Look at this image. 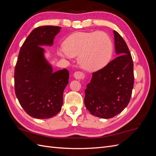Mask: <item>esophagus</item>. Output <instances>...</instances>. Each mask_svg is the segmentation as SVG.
Wrapping results in <instances>:
<instances>
[{"instance_id":"esophagus-1","label":"esophagus","mask_w":156,"mask_h":156,"mask_svg":"<svg viewBox=\"0 0 156 156\" xmlns=\"http://www.w3.org/2000/svg\"><path fill=\"white\" fill-rule=\"evenodd\" d=\"M73 77L75 79H78V80H82L84 79L85 77V75L84 74L81 72H75L73 73Z\"/></svg>"}]
</instances>
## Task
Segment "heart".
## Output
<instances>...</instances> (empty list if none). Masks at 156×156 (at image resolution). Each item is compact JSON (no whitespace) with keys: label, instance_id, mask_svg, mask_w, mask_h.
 I'll list each match as a JSON object with an SVG mask.
<instances>
[{"label":"heart","instance_id":"obj_1","mask_svg":"<svg viewBox=\"0 0 156 156\" xmlns=\"http://www.w3.org/2000/svg\"><path fill=\"white\" fill-rule=\"evenodd\" d=\"M64 50V52L59 53L61 56H78V62L82 68L94 72L109 62L113 45L109 36L104 32H76L65 40Z\"/></svg>","mask_w":156,"mask_h":156}]
</instances>
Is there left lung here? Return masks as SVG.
Segmentation results:
<instances>
[{"label":"left lung","instance_id":"1","mask_svg":"<svg viewBox=\"0 0 156 156\" xmlns=\"http://www.w3.org/2000/svg\"><path fill=\"white\" fill-rule=\"evenodd\" d=\"M113 33L118 56L92 73L84 90L87 109L105 119L119 115L128 105L134 84L133 63L128 47L119 32Z\"/></svg>","mask_w":156,"mask_h":156}]
</instances>
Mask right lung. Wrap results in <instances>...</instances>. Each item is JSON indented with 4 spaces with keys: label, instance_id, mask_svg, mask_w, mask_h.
Returning <instances> with one entry per match:
<instances>
[{
    "label": "right lung",
    "instance_id": "1",
    "mask_svg": "<svg viewBox=\"0 0 156 156\" xmlns=\"http://www.w3.org/2000/svg\"><path fill=\"white\" fill-rule=\"evenodd\" d=\"M61 27L36 28L21 48L14 73L15 92L20 105L29 116L50 119L61 111L63 92L68 84L69 72H53L41 46H52Z\"/></svg>",
    "mask_w": 156,
    "mask_h": 156
}]
</instances>
